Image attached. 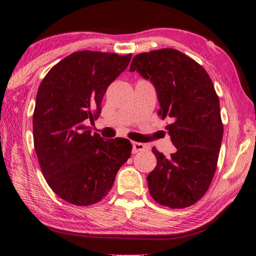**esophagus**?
<instances>
[{
  "instance_id": "esophagus-1",
  "label": "esophagus",
  "mask_w": 256,
  "mask_h": 256,
  "mask_svg": "<svg viewBox=\"0 0 256 256\" xmlns=\"http://www.w3.org/2000/svg\"><path fill=\"white\" fill-rule=\"evenodd\" d=\"M133 154L140 152V151L146 150V146L144 144H140V142H133Z\"/></svg>"
}]
</instances>
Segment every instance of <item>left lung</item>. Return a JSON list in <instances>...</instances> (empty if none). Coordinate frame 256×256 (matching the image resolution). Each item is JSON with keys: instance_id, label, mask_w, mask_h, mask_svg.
Returning a JSON list of instances; mask_svg holds the SVG:
<instances>
[{"instance_id": "8db88e82", "label": "left lung", "mask_w": 256, "mask_h": 256, "mask_svg": "<svg viewBox=\"0 0 256 256\" xmlns=\"http://www.w3.org/2000/svg\"><path fill=\"white\" fill-rule=\"evenodd\" d=\"M130 71L152 82L162 118L176 151L170 157L152 148L157 166L146 177L150 196L172 209L193 206L214 180L222 141L219 98L209 74L190 56L162 48L133 58Z\"/></svg>"}]
</instances>
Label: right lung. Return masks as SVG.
Wrapping results in <instances>:
<instances>
[{"instance_id": "add662e5", "label": "right lung", "mask_w": 256, "mask_h": 256, "mask_svg": "<svg viewBox=\"0 0 256 256\" xmlns=\"http://www.w3.org/2000/svg\"><path fill=\"white\" fill-rule=\"evenodd\" d=\"M132 54L81 50L54 66L38 88L32 115L34 146L53 192L71 204H94L107 196L132 152L128 138L92 134L102 100Z\"/></svg>"}]
</instances>
